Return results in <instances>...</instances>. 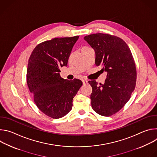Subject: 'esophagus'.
<instances>
[{
	"mask_svg": "<svg viewBox=\"0 0 157 157\" xmlns=\"http://www.w3.org/2000/svg\"><path fill=\"white\" fill-rule=\"evenodd\" d=\"M82 83H83V84H84V85H85V84H87V83H88L87 81V80H86V79H83V80H82Z\"/></svg>",
	"mask_w": 157,
	"mask_h": 157,
	"instance_id": "1",
	"label": "esophagus"
}]
</instances>
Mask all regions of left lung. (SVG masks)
I'll list each match as a JSON object with an SVG mask.
<instances>
[{
	"instance_id": "8db88e82",
	"label": "left lung",
	"mask_w": 157,
	"mask_h": 157,
	"mask_svg": "<svg viewBox=\"0 0 157 157\" xmlns=\"http://www.w3.org/2000/svg\"><path fill=\"white\" fill-rule=\"evenodd\" d=\"M95 51V64L107 72L104 84L89 81L91 106L96 113L110 116L128 101L136 87L137 71L129 47L121 38L104 33L84 37Z\"/></svg>"
}]
</instances>
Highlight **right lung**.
I'll return each mask as SVG.
<instances>
[{
    "label": "right lung",
    "instance_id": "obj_1",
    "mask_svg": "<svg viewBox=\"0 0 157 157\" xmlns=\"http://www.w3.org/2000/svg\"><path fill=\"white\" fill-rule=\"evenodd\" d=\"M79 36L55 38L35 48L29 59L27 82L33 100L43 113L53 118L64 117L72 109L73 98L82 82L60 76L59 68L67 66Z\"/></svg>",
    "mask_w": 157,
    "mask_h": 157
}]
</instances>
